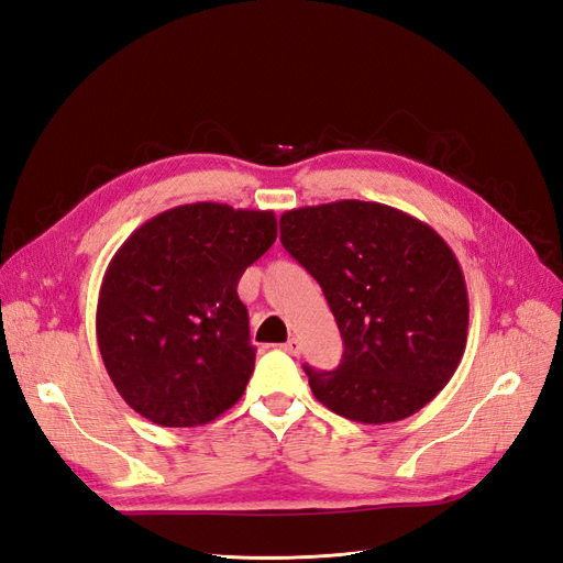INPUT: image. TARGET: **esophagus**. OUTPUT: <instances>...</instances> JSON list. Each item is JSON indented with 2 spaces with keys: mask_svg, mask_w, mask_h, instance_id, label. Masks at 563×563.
<instances>
[{
  "mask_svg": "<svg viewBox=\"0 0 563 563\" xmlns=\"http://www.w3.org/2000/svg\"><path fill=\"white\" fill-rule=\"evenodd\" d=\"M283 350L285 352H289V355H299V352H301V343H299V339H289L285 345H283Z\"/></svg>",
  "mask_w": 563,
  "mask_h": 563,
  "instance_id": "esophagus-1",
  "label": "esophagus"
}]
</instances>
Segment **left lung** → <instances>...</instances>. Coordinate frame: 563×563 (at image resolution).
Segmentation results:
<instances>
[{
    "mask_svg": "<svg viewBox=\"0 0 563 563\" xmlns=\"http://www.w3.org/2000/svg\"><path fill=\"white\" fill-rule=\"evenodd\" d=\"M280 241L313 276L343 336L334 371L303 366L316 399L341 418H410L462 362L468 295L462 266L427 222L376 201L303 206Z\"/></svg>",
    "mask_w": 563,
    "mask_h": 563,
    "instance_id": "obj_1",
    "label": "left lung"
}]
</instances>
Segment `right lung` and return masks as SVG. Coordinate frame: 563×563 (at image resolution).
Instances as JSON below:
<instances>
[{
  "label": "right lung",
  "instance_id": "1",
  "mask_svg": "<svg viewBox=\"0 0 563 563\" xmlns=\"http://www.w3.org/2000/svg\"><path fill=\"white\" fill-rule=\"evenodd\" d=\"M276 236L274 211L197 201L118 247L99 289L97 343L124 404L159 427H199L243 397L255 345L236 285Z\"/></svg>",
  "mask_w": 563,
  "mask_h": 563
}]
</instances>
